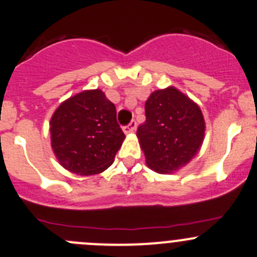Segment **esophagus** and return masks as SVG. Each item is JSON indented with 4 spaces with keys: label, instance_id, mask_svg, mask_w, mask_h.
Wrapping results in <instances>:
<instances>
[{
    "label": "esophagus",
    "instance_id": "34e87169",
    "mask_svg": "<svg viewBox=\"0 0 257 257\" xmlns=\"http://www.w3.org/2000/svg\"><path fill=\"white\" fill-rule=\"evenodd\" d=\"M136 128H137V121L136 120H132L131 123L128 124V125H125L123 128V131H124V133H132V132H134L136 131Z\"/></svg>",
    "mask_w": 257,
    "mask_h": 257
}]
</instances>
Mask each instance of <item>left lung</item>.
<instances>
[{"label":"left lung","instance_id":"1","mask_svg":"<svg viewBox=\"0 0 257 257\" xmlns=\"http://www.w3.org/2000/svg\"><path fill=\"white\" fill-rule=\"evenodd\" d=\"M200 106L178 89L156 90L146 101V121L137 137L147 166L157 173H173L198 153L205 138Z\"/></svg>","mask_w":257,"mask_h":257}]
</instances>
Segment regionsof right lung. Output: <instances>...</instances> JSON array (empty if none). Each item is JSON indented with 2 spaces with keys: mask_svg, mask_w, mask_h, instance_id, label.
Segmentation results:
<instances>
[{
  "mask_svg": "<svg viewBox=\"0 0 257 257\" xmlns=\"http://www.w3.org/2000/svg\"><path fill=\"white\" fill-rule=\"evenodd\" d=\"M51 147L62 167L80 176L111 166L123 143L115 105L99 89L62 101L50 120Z\"/></svg>",
  "mask_w": 257,
  "mask_h": 257,
  "instance_id": "1",
  "label": "right lung"
}]
</instances>
